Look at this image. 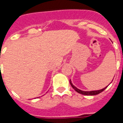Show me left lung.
Returning <instances> with one entry per match:
<instances>
[{"instance_id":"8db88e82","label":"left lung","mask_w":123,"mask_h":123,"mask_svg":"<svg viewBox=\"0 0 123 123\" xmlns=\"http://www.w3.org/2000/svg\"><path fill=\"white\" fill-rule=\"evenodd\" d=\"M69 83L71 84V86H72V87L75 89V91H77V92H79L80 94H84V95H89V96H93V95H96V94H99L100 92H101L102 91H103L107 87H105V88H103L102 89H100V90H98V91H82V90H80L78 88H77L75 86H74L73 85V84L71 83V80H69Z\"/></svg>"}]
</instances>
